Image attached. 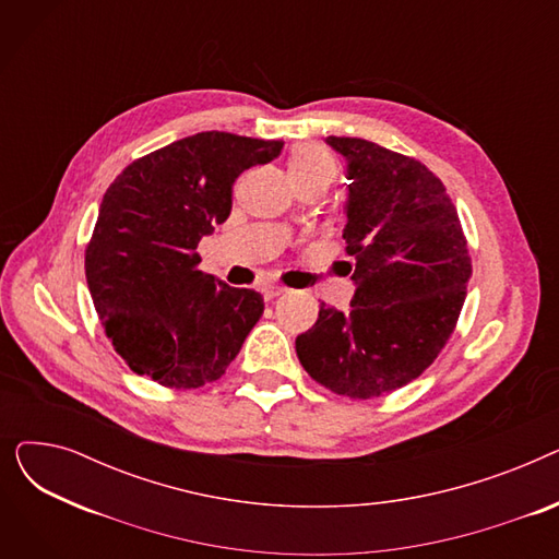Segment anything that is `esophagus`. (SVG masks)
<instances>
[{
    "label": "esophagus",
    "mask_w": 559,
    "mask_h": 559,
    "mask_svg": "<svg viewBox=\"0 0 559 559\" xmlns=\"http://www.w3.org/2000/svg\"><path fill=\"white\" fill-rule=\"evenodd\" d=\"M285 292V287H281V285H272V283H267V285H262V297L267 299V301H272V299H276V297H281Z\"/></svg>",
    "instance_id": "obj_1"
}]
</instances>
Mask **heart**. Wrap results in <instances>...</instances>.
Here are the masks:
<instances>
[{
	"instance_id": "1",
	"label": "heart",
	"mask_w": 559,
	"mask_h": 559,
	"mask_svg": "<svg viewBox=\"0 0 559 559\" xmlns=\"http://www.w3.org/2000/svg\"><path fill=\"white\" fill-rule=\"evenodd\" d=\"M287 169L295 183H304V181L331 183L335 174V158L317 144H304L289 156Z\"/></svg>"
}]
</instances>
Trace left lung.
<instances>
[{"mask_svg":"<svg viewBox=\"0 0 559 559\" xmlns=\"http://www.w3.org/2000/svg\"><path fill=\"white\" fill-rule=\"evenodd\" d=\"M326 144L346 160L342 238L356 292L346 312L319 306L297 356L324 388L373 399L421 376L444 348L472 260L455 205L428 167L362 138Z\"/></svg>","mask_w":559,"mask_h":559,"instance_id":"8db88e82","label":"left lung"}]
</instances>
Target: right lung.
Listing matches in <instances>:
<instances>
[{
    "instance_id": "add662e5",
    "label": "right lung",
    "mask_w": 559,
    "mask_h": 559,
    "mask_svg": "<svg viewBox=\"0 0 559 559\" xmlns=\"http://www.w3.org/2000/svg\"><path fill=\"white\" fill-rule=\"evenodd\" d=\"M281 152V140L203 131L131 163L106 190L85 278L135 373L190 390L222 378L240 354L264 301L199 272L197 245L230 215L235 179Z\"/></svg>"
}]
</instances>
